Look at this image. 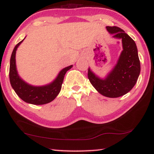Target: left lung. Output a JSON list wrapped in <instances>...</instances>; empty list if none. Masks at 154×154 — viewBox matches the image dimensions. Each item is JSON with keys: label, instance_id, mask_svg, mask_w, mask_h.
Here are the masks:
<instances>
[{"label": "left lung", "instance_id": "1", "mask_svg": "<svg viewBox=\"0 0 154 154\" xmlns=\"http://www.w3.org/2000/svg\"><path fill=\"white\" fill-rule=\"evenodd\" d=\"M113 37L122 39L123 50L117 64L105 79H100L88 69V77L92 86L101 94L116 98L127 94L132 89L140 73V62L135 42L123 29L106 26Z\"/></svg>", "mask_w": 154, "mask_h": 154}]
</instances>
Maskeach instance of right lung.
Wrapping results in <instances>:
<instances>
[{
    "instance_id": "add662e5",
    "label": "right lung",
    "mask_w": 154,
    "mask_h": 154,
    "mask_svg": "<svg viewBox=\"0 0 154 154\" xmlns=\"http://www.w3.org/2000/svg\"><path fill=\"white\" fill-rule=\"evenodd\" d=\"M23 41L24 40L15 45L10 58L9 71L10 84L17 94L25 102L35 105L48 104L54 100L60 93L64 75L66 71H69L73 66L71 65L63 69L59 73L57 79L49 85L41 86V87H35L29 85L20 79L16 69V50Z\"/></svg>"
}]
</instances>
